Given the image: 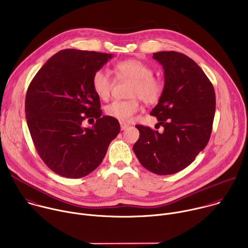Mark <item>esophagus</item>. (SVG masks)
<instances>
[{"label": "esophagus", "instance_id": "obj_1", "mask_svg": "<svg viewBox=\"0 0 248 248\" xmlns=\"http://www.w3.org/2000/svg\"><path fill=\"white\" fill-rule=\"evenodd\" d=\"M128 126H129L128 124L124 123V122H121V129H122V130H125Z\"/></svg>", "mask_w": 248, "mask_h": 248}]
</instances>
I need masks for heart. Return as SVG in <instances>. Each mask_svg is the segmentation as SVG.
<instances>
[{"mask_svg":"<svg viewBox=\"0 0 248 248\" xmlns=\"http://www.w3.org/2000/svg\"><path fill=\"white\" fill-rule=\"evenodd\" d=\"M118 80H130L128 100H116L105 108L107 116L121 122H129L132 116L140 109L139 98L144 103L152 105L157 103L164 90L163 82L155 78L153 68L146 62L129 59L118 62L113 67ZM91 85L95 94L102 100L107 101L114 87V81L109 73L99 68L92 76Z\"/></svg>","mask_w":248,"mask_h":248,"instance_id":"obj_1","label":"heart"}]
</instances>
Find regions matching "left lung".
<instances>
[{"mask_svg": "<svg viewBox=\"0 0 248 248\" xmlns=\"http://www.w3.org/2000/svg\"><path fill=\"white\" fill-rule=\"evenodd\" d=\"M153 58L163 65L165 85L150 115L164 130L135 125L139 138L133 151L145 169L166 175L189 166L208 144L216 96L213 84L189 57L170 51L154 53Z\"/></svg>", "mask_w": 248, "mask_h": 248, "instance_id": "left-lung-1", "label": "left lung"}]
</instances>
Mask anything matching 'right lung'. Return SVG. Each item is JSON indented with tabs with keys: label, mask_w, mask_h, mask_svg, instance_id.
Wrapping results in <instances>:
<instances>
[{
	"label": "right lung",
	"mask_w": 248,
	"mask_h": 248,
	"mask_svg": "<svg viewBox=\"0 0 248 248\" xmlns=\"http://www.w3.org/2000/svg\"><path fill=\"white\" fill-rule=\"evenodd\" d=\"M112 54L65 49L51 57L31 80L25 117L33 143L56 173L79 179L103 161L121 130L118 120L103 116L91 85L93 74ZM95 118L92 128L83 121Z\"/></svg>",
	"instance_id": "add662e5"
}]
</instances>
